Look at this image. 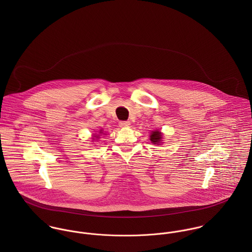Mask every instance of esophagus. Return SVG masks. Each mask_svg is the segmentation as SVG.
Segmentation results:
<instances>
[{
	"instance_id": "obj_1",
	"label": "esophagus",
	"mask_w": 252,
	"mask_h": 252,
	"mask_svg": "<svg viewBox=\"0 0 252 252\" xmlns=\"http://www.w3.org/2000/svg\"><path fill=\"white\" fill-rule=\"evenodd\" d=\"M129 125H130V121H120L119 122L120 127H129Z\"/></svg>"
}]
</instances>
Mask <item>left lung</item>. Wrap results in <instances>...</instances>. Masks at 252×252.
Masks as SVG:
<instances>
[{
	"label": "left lung",
	"instance_id": "obj_1",
	"mask_svg": "<svg viewBox=\"0 0 252 252\" xmlns=\"http://www.w3.org/2000/svg\"><path fill=\"white\" fill-rule=\"evenodd\" d=\"M162 139V135L159 131H153L150 135V141L154 144H159Z\"/></svg>",
	"mask_w": 252,
	"mask_h": 252
}]
</instances>
